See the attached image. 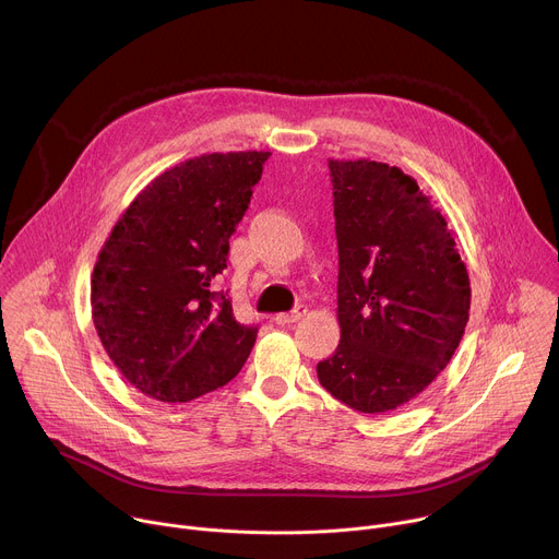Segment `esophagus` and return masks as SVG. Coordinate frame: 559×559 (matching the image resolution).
Instances as JSON below:
<instances>
[{"mask_svg":"<svg viewBox=\"0 0 559 559\" xmlns=\"http://www.w3.org/2000/svg\"><path fill=\"white\" fill-rule=\"evenodd\" d=\"M305 313H307V307L298 305L294 311L276 313V316H274V321H276V325H292V323H298Z\"/></svg>","mask_w":559,"mask_h":559,"instance_id":"1","label":"esophagus"}]
</instances>
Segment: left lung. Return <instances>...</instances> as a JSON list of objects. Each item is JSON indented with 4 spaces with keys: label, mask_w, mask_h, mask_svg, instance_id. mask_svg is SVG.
Here are the masks:
<instances>
[{
    "label": "left lung",
    "mask_w": 559,
    "mask_h": 559,
    "mask_svg": "<svg viewBox=\"0 0 559 559\" xmlns=\"http://www.w3.org/2000/svg\"><path fill=\"white\" fill-rule=\"evenodd\" d=\"M330 173L341 343L316 373L347 407L384 414L414 401L453 358L468 321V272L414 177L371 158H330Z\"/></svg>",
    "instance_id": "left-lung-1"
}]
</instances>
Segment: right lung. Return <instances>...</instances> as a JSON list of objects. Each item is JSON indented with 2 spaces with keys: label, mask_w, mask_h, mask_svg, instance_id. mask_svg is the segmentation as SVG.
Here are the masks:
<instances>
[{
  "label": "right lung",
  "mask_w": 559,
  "mask_h": 559,
  "mask_svg": "<svg viewBox=\"0 0 559 559\" xmlns=\"http://www.w3.org/2000/svg\"><path fill=\"white\" fill-rule=\"evenodd\" d=\"M272 152H212L152 179L97 257L91 309L121 376L158 403H190L246 365L259 328L212 289Z\"/></svg>",
  "instance_id": "obj_1"
}]
</instances>
